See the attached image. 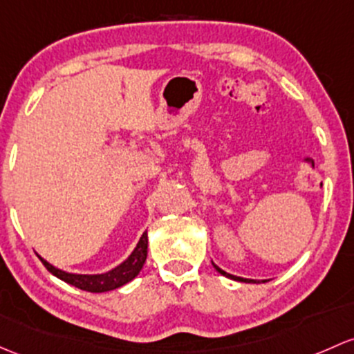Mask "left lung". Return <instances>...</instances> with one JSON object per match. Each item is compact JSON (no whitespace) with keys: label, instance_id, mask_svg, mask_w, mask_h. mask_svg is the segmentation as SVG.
<instances>
[{"label":"left lung","instance_id":"left-lung-1","mask_svg":"<svg viewBox=\"0 0 354 354\" xmlns=\"http://www.w3.org/2000/svg\"><path fill=\"white\" fill-rule=\"evenodd\" d=\"M212 265H214L215 270H217L218 273L222 274V277H227V278H230V280H236V281H244V283H259V280H249V278H241V277H236V274H230V273H227V271L222 270V268H218L217 265H215L214 261H212ZM261 281H263V283H265V281H268V280H261Z\"/></svg>","mask_w":354,"mask_h":354}]
</instances>
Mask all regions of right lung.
<instances>
[{
  "label": "right lung",
  "instance_id": "obj_1",
  "mask_svg": "<svg viewBox=\"0 0 354 354\" xmlns=\"http://www.w3.org/2000/svg\"><path fill=\"white\" fill-rule=\"evenodd\" d=\"M146 258H147V230L140 236L139 243H137L136 248H133V251L130 252L129 258L125 259V261H122L118 266L105 271V273H96V274L68 273V271L61 270V268H55L54 265H50L49 261H46L42 256H39V259L44 263V266H46L54 277H57L59 280L66 281V283L76 286V288L84 290V292H91V293L110 292V290L120 288V286L127 285L129 281H132L133 278L140 273L144 263H146Z\"/></svg>",
  "mask_w": 354,
  "mask_h": 354
}]
</instances>
